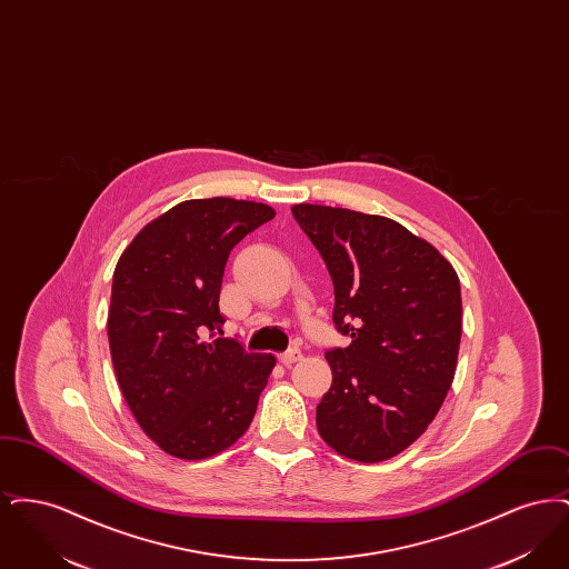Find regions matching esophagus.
<instances>
[{
    "mask_svg": "<svg viewBox=\"0 0 569 569\" xmlns=\"http://www.w3.org/2000/svg\"><path fill=\"white\" fill-rule=\"evenodd\" d=\"M302 358V352L298 350V348H290L288 352L279 353V360L286 365V367H290V365H295Z\"/></svg>",
    "mask_w": 569,
    "mask_h": 569,
    "instance_id": "34e87169",
    "label": "esophagus"
}]
</instances>
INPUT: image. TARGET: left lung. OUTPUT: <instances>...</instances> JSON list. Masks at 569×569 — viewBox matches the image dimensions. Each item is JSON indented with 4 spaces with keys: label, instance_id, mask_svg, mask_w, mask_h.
<instances>
[{
    "label": "left lung",
    "instance_id": "obj_1",
    "mask_svg": "<svg viewBox=\"0 0 569 569\" xmlns=\"http://www.w3.org/2000/svg\"><path fill=\"white\" fill-rule=\"evenodd\" d=\"M335 286L332 322L350 339L326 360L332 386L316 409L339 455L392 459L429 429L459 358V274L433 244L388 217L292 207Z\"/></svg>",
    "mask_w": 569,
    "mask_h": 569
}]
</instances>
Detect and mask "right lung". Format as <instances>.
Instances as JSON below:
<instances>
[{
	"mask_svg": "<svg viewBox=\"0 0 569 569\" xmlns=\"http://www.w3.org/2000/svg\"><path fill=\"white\" fill-rule=\"evenodd\" d=\"M274 211L234 198L188 200L147 223L112 274L109 343L119 388L163 452L198 460L249 429L272 353L217 337L234 244Z\"/></svg>",
	"mask_w": 569,
	"mask_h": 569,
	"instance_id": "add662e5",
	"label": "right lung"
}]
</instances>
